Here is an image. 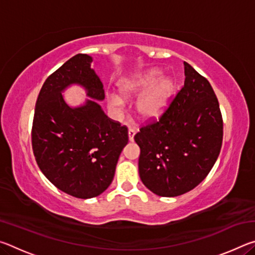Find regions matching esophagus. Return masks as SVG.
<instances>
[{
  "instance_id": "34e87169",
  "label": "esophagus",
  "mask_w": 255,
  "mask_h": 255,
  "mask_svg": "<svg viewBox=\"0 0 255 255\" xmlns=\"http://www.w3.org/2000/svg\"><path fill=\"white\" fill-rule=\"evenodd\" d=\"M135 133H136L135 129H132V128H129V129H128V137H129V140H130V141L133 140V136H135Z\"/></svg>"
}]
</instances>
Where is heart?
<instances>
[{
    "label": "heart",
    "mask_w": 255,
    "mask_h": 255,
    "mask_svg": "<svg viewBox=\"0 0 255 255\" xmlns=\"http://www.w3.org/2000/svg\"><path fill=\"white\" fill-rule=\"evenodd\" d=\"M161 75V71L152 70L137 75L122 86V92L126 97L140 93L150 88L149 90L138 99L136 103L137 112L141 118H156L164 111L171 97L173 96L175 89L173 81L169 77H163L159 80ZM108 105L115 112H122L124 108L123 100L117 96L110 97L108 100Z\"/></svg>",
    "instance_id": "1"
}]
</instances>
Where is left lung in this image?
Masks as SVG:
<instances>
[{"instance_id":"1","label":"left lung","mask_w":255,"mask_h":255,"mask_svg":"<svg viewBox=\"0 0 255 255\" xmlns=\"http://www.w3.org/2000/svg\"><path fill=\"white\" fill-rule=\"evenodd\" d=\"M184 85L170 106L135 135L138 169L155 195L176 197L196 188L221 153L223 117L208 80L184 62Z\"/></svg>"}]
</instances>
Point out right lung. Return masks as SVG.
<instances>
[{"label":"right lung","mask_w":255,"mask_h":255,"mask_svg":"<svg viewBox=\"0 0 255 255\" xmlns=\"http://www.w3.org/2000/svg\"><path fill=\"white\" fill-rule=\"evenodd\" d=\"M92 58L77 54L45 81L34 108L31 144L36 162L56 188L81 199L97 197L109 187L128 128L110 119L97 102L68 107L62 92L73 83L88 96L105 99L102 82L91 68Z\"/></svg>","instance_id":"add662e5"}]
</instances>
